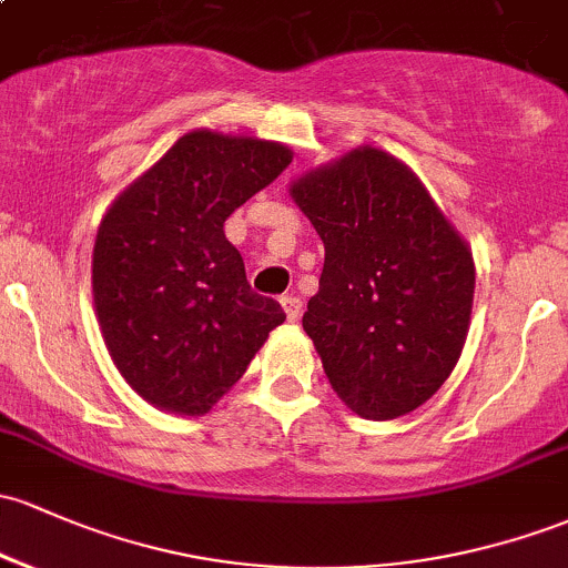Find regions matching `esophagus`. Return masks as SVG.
<instances>
[{
    "label": "esophagus",
    "instance_id": "obj_1",
    "mask_svg": "<svg viewBox=\"0 0 568 568\" xmlns=\"http://www.w3.org/2000/svg\"><path fill=\"white\" fill-rule=\"evenodd\" d=\"M282 308H284V314H286V320L290 322H297L301 320V314H303V303H301V297H295V295H284L282 301Z\"/></svg>",
    "mask_w": 568,
    "mask_h": 568
}]
</instances>
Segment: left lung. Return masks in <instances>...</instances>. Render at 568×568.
Wrapping results in <instances>:
<instances>
[{
	"label": "left lung",
	"mask_w": 568,
	"mask_h": 568,
	"mask_svg": "<svg viewBox=\"0 0 568 568\" xmlns=\"http://www.w3.org/2000/svg\"><path fill=\"white\" fill-rule=\"evenodd\" d=\"M325 243L303 331L331 387L365 419H395L449 379L474 306V257L423 181L374 145L290 184Z\"/></svg>",
	"instance_id": "8db88e82"
}]
</instances>
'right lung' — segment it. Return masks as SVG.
I'll return each mask as SVG.
<instances>
[{
    "label": "right lung",
    "instance_id": "right-lung-1",
    "mask_svg": "<svg viewBox=\"0 0 568 568\" xmlns=\"http://www.w3.org/2000/svg\"><path fill=\"white\" fill-rule=\"evenodd\" d=\"M290 162L278 140L192 130L102 216L94 314L119 374L154 408L209 414L286 320L252 292L224 222Z\"/></svg>",
    "mask_w": 568,
    "mask_h": 568
}]
</instances>
